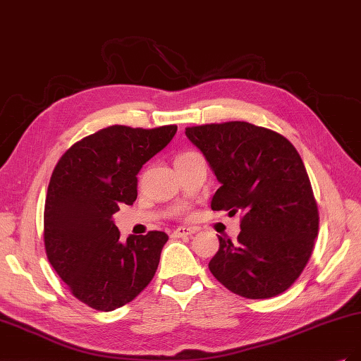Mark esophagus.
Segmentation results:
<instances>
[{"label":"esophagus","mask_w":361,"mask_h":361,"mask_svg":"<svg viewBox=\"0 0 361 361\" xmlns=\"http://www.w3.org/2000/svg\"><path fill=\"white\" fill-rule=\"evenodd\" d=\"M194 233V228L191 227H178L176 231H173V238H180V236H190Z\"/></svg>","instance_id":"esophagus-1"}]
</instances>
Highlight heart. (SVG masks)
<instances>
[{
	"instance_id": "1",
	"label": "heart",
	"mask_w": 361,
	"mask_h": 361,
	"mask_svg": "<svg viewBox=\"0 0 361 361\" xmlns=\"http://www.w3.org/2000/svg\"><path fill=\"white\" fill-rule=\"evenodd\" d=\"M188 212V207L187 206H182L179 209V214H187Z\"/></svg>"
}]
</instances>
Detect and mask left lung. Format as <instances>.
<instances>
[{"label":"left lung","instance_id":"left-lung-1","mask_svg":"<svg viewBox=\"0 0 361 361\" xmlns=\"http://www.w3.org/2000/svg\"><path fill=\"white\" fill-rule=\"evenodd\" d=\"M221 187L212 211L241 214V232L220 239L209 262L224 288L250 300L289 289L307 265L319 212L304 162L290 141L248 122L185 128Z\"/></svg>","mask_w":361,"mask_h":361}]
</instances>
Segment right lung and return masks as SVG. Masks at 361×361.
<instances>
[{
    "instance_id": "obj_1",
    "label": "right lung",
    "mask_w": 361,
    "mask_h": 361,
    "mask_svg": "<svg viewBox=\"0 0 361 361\" xmlns=\"http://www.w3.org/2000/svg\"><path fill=\"white\" fill-rule=\"evenodd\" d=\"M113 125L76 141L48 185L43 241L49 264L75 298L101 312L133 301L154 279L167 233L150 231L120 241L111 216L137 199V173L176 134Z\"/></svg>"
}]
</instances>
